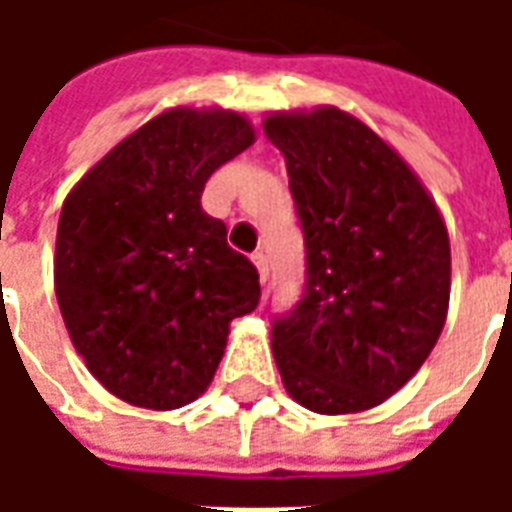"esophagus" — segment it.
Wrapping results in <instances>:
<instances>
[{"label": "esophagus", "mask_w": 512, "mask_h": 512, "mask_svg": "<svg viewBox=\"0 0 512 512\" xmlns=\"http://www.w3.org/2000/svg\"><path fill=\"white\" fill-rule=\"evenodd\" d=\"M252 263H255L257 274H260V282H266V279H268V257H266V252H255V255H252Z\"/></svg>", "instance_id": "obj_1"}]
</instances>
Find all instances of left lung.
<instances>
[{"label": "left lung", "instance_id": "1", "mask_svg": "<svg viewBox=\"0 0 512 512\" xmlns=\"http://www.w3.org/2000/svg\"><path fill=\"white\" fill-rule=\"evenodd\" d=\"M307 244V288L271 329L288 395L315 414L392 397L439 340L450 235L395 147L337 106L268 112Z\"/></svg>", "mask_w": 512, "mask_h": 512}]
</instances>
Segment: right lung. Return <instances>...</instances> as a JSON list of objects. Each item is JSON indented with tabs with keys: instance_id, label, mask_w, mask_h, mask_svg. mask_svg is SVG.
I'll use <instances>...</instances> for the list:
<instances>
[{
	"instance_id": "right-lung-1",
	"label": "right lung",
	"mask_w": 512,
	"mask_h": 512,
	"mask_svg": "<svg viewBox=\"0 0 512 512\" xmlns=\"http://www.w3.org/2000/svg\"><path fill=\"white\" fill-rule=\"evenodd\" d=\"M252 142L241 112L175 106L120 139L62 202V321L95 381L131 406L197 400L230 323L260 301L257 268L200 205L208 178Z\"/></svg>"
}]
</instances>
